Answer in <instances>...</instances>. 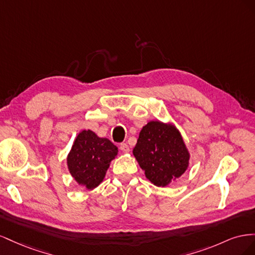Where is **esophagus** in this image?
Instances as JSON below:
<instances>
[{"mask_svg":"<svg viewBox=\"0 0 255 255\" xmlns=\"http://www.w3.org/2000/svg\"><path fill=\"white\" fill-rule=\"evenodd\" d=\"M120 150L122 152H125V153H128L129 152V146L127 143H121L120 144Z\"/></svg>","mask_w":255,"mask_h":255,"instance_id":"esophagus-1","label":"esophagus"}]
</instances>
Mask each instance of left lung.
<instances>
[{
  "label": "left lung",
  "mask_w": 255,
  "mask_h": 255,
  "mask_svg": "<svg viewBox=\"0 0 255 255\" xmlns=\"http://www.w3.org/2000/svg\"><path fill=\"white\" fill-rule=\"evenodd\" d=\"M133 155L145 177L157 187L170 185L187 170L190 153L171 122L149 121L142 127Z\"/></svg>",
  "instance_id": "obj_1"
}]
</instances>
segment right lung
Wrapping results in <instances>:
<instances>
[{"mask_svg": "<svg viewBox=\"0 0 255 255\" xmlns=\"http://www.w3.org/2000/svg\"><path fill=\"white\" fill-rule=\"evenodd\" d=\"M117 155L118 148L110 139L99 137L91 129H83L68 153V170L80 186L92 190L103 182Z\"/></svg>", "mask_w": 255, "mask_h": 255, "instance_id": "1", "label": "right lung"}]
</instances>
